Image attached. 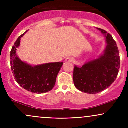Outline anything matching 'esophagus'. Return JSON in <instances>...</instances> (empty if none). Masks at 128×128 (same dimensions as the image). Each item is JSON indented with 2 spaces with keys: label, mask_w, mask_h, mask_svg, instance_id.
Returning <instances> with one entry per match:
<instances>
[{
  "label": "esophagus",
  "mask_w": 128,
  "mask_h": 128,
  "mask_svg": "<svg viewBox=\"0 0 128 128\" xmlns=\"http://www.w3.org/2000/svg\"><path fill=\"white\" fill-rule=\"evenodd\" d=\"M73 61V58L70 56H68L66 58V62H72Z\"/></svg>",
  "instance_id": "esophagus-1"
}]
</instances>
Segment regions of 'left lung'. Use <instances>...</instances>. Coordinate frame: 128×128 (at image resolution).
<instances>
[{"label": "left lung", "instance_id": "obj_1", "mask_svg": "<svg viewBox=\"0 0 128 128\" xmlns=\"http://www.w3.org/2000/svg\"><path fill=\"white\" fill-rule=\"evenodd\" d=\"M97 29L106 38L107 45L104 54L81 67L74 66L73 71V82L76 88L88 94L98 93L109 87L117 78L120 65L115 40L105 30Z\"/></svg>", "mask_w": 128, "mask_h": 128}]
</instances>
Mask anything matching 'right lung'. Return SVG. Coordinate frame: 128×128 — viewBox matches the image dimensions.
<instances>
[{
  "mask_svg": "<svg viewBox=\"0 0 128 128\" xmlns=\"http://www.w3.org/2000/svg\"><path fill=\"white\" fill-rule=\"evenodd\" d=\"M27 31L19 36L11 49L10 63L12 72L16 82L26 90L37 94L47 92L52 90L55 86L57 75L63 62L32 66L20 60L16 54V50L20 44L21 38Z\"/></svg>",
  "mask_w": 128,
  "mask_h": 128,
  "instance_id": "obj_1",
  "label": "right lung"
}]
</instances>
